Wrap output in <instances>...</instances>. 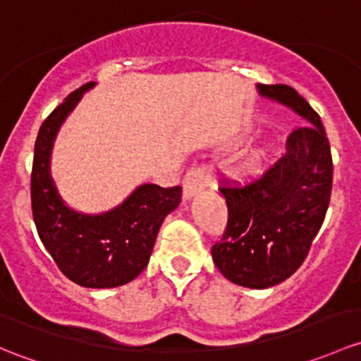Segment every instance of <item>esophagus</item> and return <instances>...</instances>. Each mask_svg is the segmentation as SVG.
<instances>
[{
  "label": "esophagus",
  "instance_id": "obj_1",
  "mask_svg": "<svg viewBox=\"0 0 361 361\" xmlns=\"http://www.w3.org/2000/svg\"><path fill=\"white\" fill-rule=\"evenodd\" d=\"M211 187H216V176L212 169L207 168V166L193 168L188 171L183 180V199L190 200L197 193Z\"/></svg>",
  "mask_w": 361,
  "mask_h": 361
}]
</instances>
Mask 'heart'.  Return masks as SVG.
Masks as SVG:
<instances>
[{
  "label": "heart",
  "mask_w": 361,
  "mask_h": 361,
  "mask_svg": "<svg viewBox=\"0 0 361 361\" xmlns=\"http://www.w3.org/2000/svg\"><path fill=\"white\" fill-rule=\"evenodd\" d=\"M264 157H267V152L263 149L250 150L244 159H242L240 164L235 169L233 176L238 183H250L252 180H256L259 176V173L263 171L264 166Z\"/></svg>",
  "instance_id": "heart-1"
}]
</instances>
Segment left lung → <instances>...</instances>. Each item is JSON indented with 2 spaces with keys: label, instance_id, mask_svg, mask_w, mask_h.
I'll use <instances>...</instances> for the list:
<instances>
[{
  "label": "left lung",
  "instance_id": "8db88e82",
  "mask_svg": "<svg viewBox=\"0 0 361 361\" xmlns=\"http://www.w3.org/2000/svg\"><path fill=\"white\" fill-rule=\"evenodd\" d=\"M267 100L298 114L287 152L244 188H219L228 206L223 240L212 261L225 279L249 289L283 282L302 264L331 202L332 155L320 116L287 85H256Z\"/></svg>",
  "mask_w": 361,
  "mask_h": 361
}]
</instances>
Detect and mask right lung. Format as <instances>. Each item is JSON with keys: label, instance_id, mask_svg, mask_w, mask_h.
<instances>
[{"label": "right lung", "instance_id": "obj_1", "mask_svg": "<svg viewBox=\"0 0 361 361\" xmlns=\"http://www.w3.org/2000/svg\"><path fill=\"white\" fill-rule=\"evenodd\" d=\"M94 85L71 93L41 124L30 199L37 233L60 271L81 287L114 289L145 270L162 221L180 204L181 188L143 183L104 212L78 211L63 200L51 174L53 145L62 124Z\"/></svg>", "mask_w": 361, "mask_h": 361}]
</instances>
